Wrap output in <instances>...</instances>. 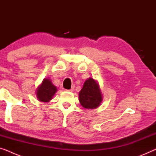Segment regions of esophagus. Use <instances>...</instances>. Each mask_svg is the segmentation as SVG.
<instances>
[{"mask_svg": "<svg viewBox=\"0 0 156 156\" xmlns=\"http://www.w3.org/2000/svg\"><path fill=\"white\" fill-rule=\"evenodd\" d=\"M74 89V86H72V88L70 89H69V90H67V91H73Z\"/></svg>", "mask_w": 156, "mask_h": 156, "instance_id": "1", "label": "esophagus"}]
</instances>
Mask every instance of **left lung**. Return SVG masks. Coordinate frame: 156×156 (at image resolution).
<instances>
[{"mask_svg": "<svg viewBox=\"0 0 156 156\" xmlns=\"http://www.w3.org/2000/svg\"><path fill=\"white\" fill-rule=\"evenodd\" d=\"M79 99L81 105L85 108L93 109L100 106L103 98L97 81L91 77L85 81L79 94Z\"/></svg>", "mask_w": 156, "mask_h": 156, "instance_id": "8db88e82", "label": "left lung"}]
</instances>
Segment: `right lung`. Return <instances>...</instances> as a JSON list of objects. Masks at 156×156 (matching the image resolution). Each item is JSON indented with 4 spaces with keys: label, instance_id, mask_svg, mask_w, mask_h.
I'll use <instances>...</instances> for the list:
<instances>
[{
    "label": "right lung",
    "instance_id": "1",
    "mask_svg": "<svg viewBox=\"0 0 156 156\" xmlns=\"http://www.w3.org/2000/svg\"><path fill=\"white\" fill-rule=\"evenodd\" d=\"M57 91V87L53 85L51 80L45 78L42 81V84L37 87L36 95L40 101L49 102L52 99Z\"/></svg>",
    "mask_w": 156,
    "mask_h": 156
}]
</instances>
